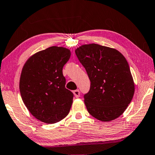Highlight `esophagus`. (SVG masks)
I'll list each match as a JSON object with an SVG mask.
<instances>
[{
	"instance_id": "obj_1",
	"label": "esophagus",
	"mask_w": 155,
	"mask_h": 155,
	"mask_svg": "<svg viewBox=\"0 0 155 155\" xmlns=\"http://www.w3.org/2000/svg\"><path fill=\"white\" fill-rule=\"evenodd\" d=\"M73 94H74V95H75V96L76 98L80 97V91L79 89H77V90L74 91H73Z\"/></svg>"
}]
</instances>
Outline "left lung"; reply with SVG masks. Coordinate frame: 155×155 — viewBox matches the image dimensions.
Returning a JSON list of instances; mask_svg holds the SVG:
<instances>
[{
	"mask_svg": "<svg viewBox=\"0 0 155 155\" xmlns=\"http://www.w3.org/2000/svg\"><path fill=\"white\" fill-rule=\"evenodd\" d=\"M90 80L84 104L94 117L108 122L120 117L134 94L129 64L120 51L98 44L84 45L75 50Z\"/></svg>",
	"mask_w": 155,
	"mask_h": 155,
	"instance_id": "1",
	"label": "left lung"
}]
</instances>
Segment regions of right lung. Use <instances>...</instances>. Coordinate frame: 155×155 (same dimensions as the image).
Listing matches in <instances>:
<instances>
[{
	"mask_svg": "<svg viewBox=\"0 0 155 155\" xmlns=\"http://www.w3.org/2000/svg\"><path fill=\"white\" fill-rule=\"evenodd\" d=\"M70 57L68 49L53 46L35 54L23 67L19 81L21 98L41 122L54 124L69 113L74 95L65 87L62 70Z\"/></svg>",
	"mask_w": 155,
	"mask_h": 155,
	"instance_id": "add662e5",
	"label": "right lung"
}]
</instances>
